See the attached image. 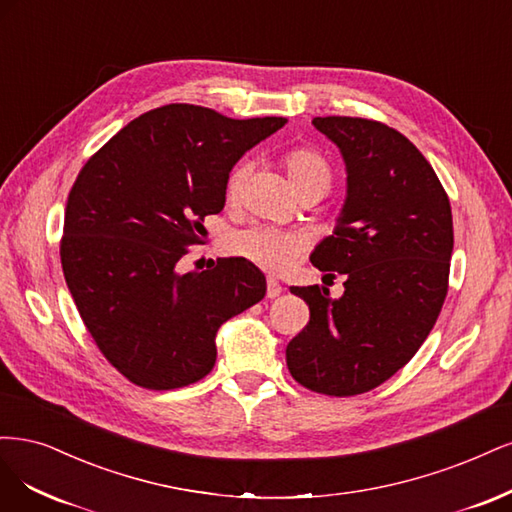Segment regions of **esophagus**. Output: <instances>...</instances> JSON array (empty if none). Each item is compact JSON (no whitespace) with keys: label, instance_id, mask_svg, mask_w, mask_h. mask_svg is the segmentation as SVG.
I'll return each mask as SVG.
<instances>
[{"label":"esophagus","instance_id":"obj_1","mask_svg":"<svg viewBox=\"0 0 512 512\" xmlns=\"http://www.w3.org/2000/svg\"><path fill=\"white\" fill-rule=\"evenodd\" d=\"M280 293H283V285H280L276 278L268 276V298H270V300H274V298H278Z\"/></svg>","mask_w":512,"mask_h":512}]
</instances>
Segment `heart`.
<instances>
[{"instance_id": "obj_1", "label": "heart", "mask_w": 512, "mask_h": 512, "mask_svg": "<svg viewBox=\"0 0 512 512\" xmlns=\"http://www.w3.org/2000/svg\"><path fill=\"white\" fill-rule=\"evenodd\" d=\"M285 168L291 178L295 189L302 191L306 187H327L332 183V170H329L327 161L321 153L312 151V148H291L285 155ZM251 163L240 161L232 168L227 176L225 193L229 200L238 197L242 191L246 178H249ZM300 238L295 234L285 232V229L270 227V225H253L234 232L229 238V249H232L238 257H244L246 261H253L255 266H261L266 270H283L300 253Z\"/></svg>"}]
</instances>
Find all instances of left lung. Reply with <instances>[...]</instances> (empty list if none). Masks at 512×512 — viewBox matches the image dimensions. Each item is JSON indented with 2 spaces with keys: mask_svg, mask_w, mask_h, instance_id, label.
I'll use <instances>...</instances> for the list:
<instances>
[{
  "mask_svg": "<svg viewBox=\"0 0 512 512\" xmlns=\"http://www.w3.org/2000/svg\"><path fill=\"white\" fill-rule=\"evenodd\" d=\"M346 166L334 234L312 266L344 274V293L291 287L310 321L287 344V368L310 391L366 393L419 351L447 298L453 217L434 168L400 131L353 117L312 119Z\"/></svg>",
  "mask_w": 512,
  "mask_h": 512,
  "instance_id": "1",
  "label": "left lung"
}]
</instances>
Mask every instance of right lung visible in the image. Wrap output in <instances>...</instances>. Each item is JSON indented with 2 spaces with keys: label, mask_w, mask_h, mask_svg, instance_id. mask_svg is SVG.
Returning a JSON list of instances; mask_svg holds the SVG:
<instances>
[{
  "label": "right lung",
  "mask_w": 512,
  "mask_h": 512,
  "mask_svg": "<svg viewBox=\"0 0 512 512\" xmlns=\"http://www.w3.org/2000/svg\"><path fill=\"white\" fill-rule=\"evenodd\" d=\"M283 117L229 119L168 104L123 127L80 170L68 197L61 266L89 334L144 389H176L217 361L219 327L266 295L242 257L178 272L202 244L204 217L225 206L227 176Z\"/></svg>",
  "instance_id": "add662e5"
}]
</instances>
